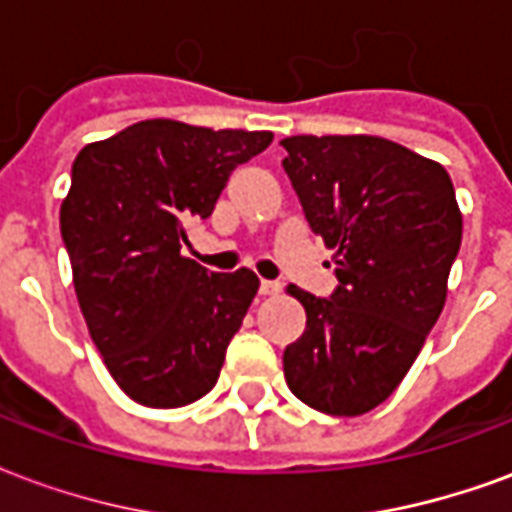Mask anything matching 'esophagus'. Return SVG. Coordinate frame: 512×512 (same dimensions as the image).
Returning <instances> with one entry per match:
<instances>
[{
  "mask_svg": "<svg viewBox=\"0 0 512 512\" xmlns=\"http://www.w3.org/2000/svg\"><path fill=\"white\" fill-rule=\"evenodd\" d=\"M279 290H282L279 282H271V279H263V282H260V293H263V296H277Z\"/></svg>",
  "mask_w": 512,
  "mask_h": 512,
  "instance_id": "34e87169",
  "label": "esophagus"
}]
</instances>
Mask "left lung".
I'll list each match as a JSON object with an SVG mask.
<instances>
[{
	"label": "left lung",
	"mask_w": 512,
	"mask_h": 512,
	"mask_svg": "<svg viewBox=\"0 0 512 512\" xmlns=\"http://www.w3.org/2000/svg\"><path fill=\"white\" fill-rule=\"evenodd\" d=\"M282 147L337 277L329 299L288 288L307 329L285 348V381L315 411L359 417L395 392L439 321L461 208L447 169L381 136H288Z\"/></svg>",
	"instance_id": "obj_1"
}]
</instances>
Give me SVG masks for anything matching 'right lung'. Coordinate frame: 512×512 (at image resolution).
<instances>
[{
    "instance_id": "right-lung-1",
    "label": "right lung",
    "mask_w": 512,
    "mask_h": 512,
    "mask_svg": "<svg viewBox=\"0 0 512 512\" xmlns=\"http://www.w3.org/2000/svg\"><path fill=\"white\" fill-rule=\"evenodd\" d=\"M271 131L142 120L82 147L60 230L73 288L106 370L131 400L178 408L208 395L260 279L213 274L180 255L238 164Z\"/></svg>"
}]
</instances>
